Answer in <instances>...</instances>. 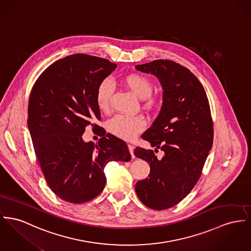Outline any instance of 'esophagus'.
<instances>
[{
    "label": "esophagus",
    "mask_w": 251,
    "mask_h": 251,
    "mask_svg": "<svg viewBox=\"0 0 251 251\" xmlns=\"http://www.w3.org/2000/svg\"><path fill=\"white\" fill-rule=\"evenodd\" d=\"M128 150H129V152H130V154H131V157H132V159H134V158H135V155H134L133 146H131V145H128Z\"/></svg>",
    "instance_id": "esophagus-1"
}]
</instances>
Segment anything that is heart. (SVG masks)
Returning a JSON list of instances; mask_svg holds the SVG:
<instances>
[{
    "label": "heart",
    "instance_id": "heart-1",
    "mask_svg": "<svg viewBox=\"0 0 251 251\" xmlns=\"http://www.w3.org/2000/svg\"><path fill=\"white\" fill-rule=\"evenodd\" d=\"M125 84L141 100L146 99L147 105L153 106L155 100L150 96L152 92V84L144 75L130 74L125 78ZM113 83L105 79L100 82L96 90V103L100 110H106L109 106V100L112 95ZM146 126V122L141 116H128L119 114L111 118L107 123L108 131L124 140H132L141 132Z\"/></svg>",
    "mask_w": 251,
    "mask_h": 251
}]
</instances>
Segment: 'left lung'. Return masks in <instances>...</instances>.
I'll use <instances>...</instances> for the list:
<instances>
[{
    "instance_id": "8db88e82",
    "label": "left lung",
    "mask_w": 251,
    "mask_h": 251,
    "mask_svg": "<svg viewBox=\"0 0 251 251\" xmlns=\"http://www.w3.org/2000/svg\"><path fill=\"white\" fill-rule=\"evenodd\" d=\"M135 68L162 85L161 111L142 138L165 153L159 160L153 151L135 149L134 155L151 167L150 177L138 181L135 191L148 207L164 210L185 198L200 178L213 143L210 107L200 81L186 67L156 60Z\"/></svg>"
}]
</instances>
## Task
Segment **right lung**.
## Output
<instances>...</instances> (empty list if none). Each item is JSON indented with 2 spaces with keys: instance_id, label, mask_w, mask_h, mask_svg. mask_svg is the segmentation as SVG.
Segmentation results:
<instances>
[{
  "instance_id": "obj_1",
  "label": "right lung",
  "mask_w": 251,
  "mask_h": 251,
  "mask_svg": "<svg viewBox=\"0 0 251 251\" xmlns=\"http://www.w3.org/2000/svg\"><path fill=\"white\" fill-rule=\"evenodd\" d=\"M116 64L85 54L53 63L34 84L28 102L27 126L47 183L61 199L82 203L104 188V167L111 161L129 162L123 140L107 133L100 121L96 90ZM91 125L102 136L98 144L81 135Z\"/></svg>"
}]
</instances>
